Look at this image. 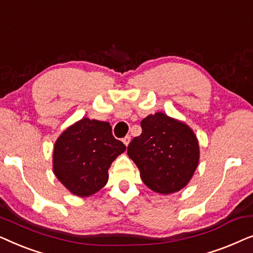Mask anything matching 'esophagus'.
Returning a JSON list of instances; mask_svg holds the SVG:
<instances>
[{"mask_svg": "<svg viewBox=\"0 0 253 253\" xmlns=\"http://www.w3.org/2000/svg\"><path fill=\"white\" fill-rule=\"evenodd\" d=\"M130 140H131V137L130 136H126L122 139V141L124 143V145H126V146H127V145H129V143H130Z\"/></svg>", "mask_w": 253, "mask_h": 253, "instance_id": "esophagus-1", "label": "esophagus"}]
</instances>
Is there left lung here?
Segmentation results:
<instances>
[{"label":"left lung","mask_w":253,"mask_h":253,"mask_svg":"<svg viewBox=\"0 0 253 253\" xmlns=\"http://www.w3.org/2000/svg\"><path fill=\"white\" fill-rule=\"evenodd\" d=\"M141 134L127 146V155L140 170L148 188L162 195L188 184L199 160L198 141L186 124L164 113L140 122Z\"/></svg>","instance_id":"1"}]
</instances>
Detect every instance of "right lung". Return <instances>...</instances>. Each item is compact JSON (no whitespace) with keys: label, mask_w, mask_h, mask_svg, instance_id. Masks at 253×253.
Wrapping results in <instances>:
<instances>
[{"label":"right lung","mask_w":253,"mask_h":253,"mask_svg":"<svg viewBox=\"0 0 253 253\" xmlns=\"http://www.w3.org/2000/svg\"><path fill=\"white\" fill-rule=\"evenodd\" d=\"M107 122L84 117L68 127L54 146V172L69 191L88 197L108 181L112 162L126 151Z\"/></svg>","instance_id":"obj_1"}]
</instances>
